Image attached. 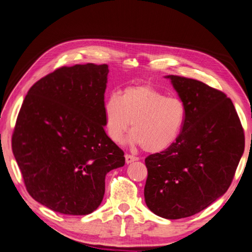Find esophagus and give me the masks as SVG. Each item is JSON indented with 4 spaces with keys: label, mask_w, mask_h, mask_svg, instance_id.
Instances as JSON below:
<instances>
[{
    "label": "esophagus",
    "mask_w": 252,
    "mask_h": 252,
    "mask_svg": "<svg viewBox=\"0 0 252 252\" xmlns=\"http://www.w3.org/2000/svg\"><path fill=\"white\" fill-rule=\"evenodd\" d=\"M125 160H126L127 164H129V163H131V162L138 161L139 158H138V157H134V156H131V155H126V156H125Z\"/></svg>",
    "instance_id": "34e87169"
}]
</instances>
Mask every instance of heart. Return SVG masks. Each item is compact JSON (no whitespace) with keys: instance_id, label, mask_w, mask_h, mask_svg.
<instances>
[{"instance_id":"obj_1","label":"heart","mask_w":252,"mask_h":252,"mask_svg":"<svg viewBox=\"0 0 252 252\" xmlns=\"http://www.w3.org/2000/svg\"><path fill=\"white\" fill-rule=\"evenodd\" d=\"M186 106L149 85L128 87L110 95L104 106L105 128L114 143L123 141L129 127V142L147 153H161L178 139L186 121Z\"/></svg>"}]
</instances>
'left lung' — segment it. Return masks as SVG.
<instances>
[{"mask_svg": "<svg viewBox=\"0 0 252 252\" xmlns=\"http://www.w3.org/2000/svg\"><path fill=\"white\" fill-rule=\"evenodd\" d=\"M186 106L178 139L145 159V202L167 220L192 216L227 192L245 147L244 130L227 95L199 80L167 75Z\"/></svg>", "mask_w": 252, "mask_h": 252, "instance_id": "obj_1", "label": "left lung"}]
</instances>
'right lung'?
<instances>
[{"label":"right lung","instance_id":"right-lung-1","mask_svg":"<svg viewBox=\"0 0 252 252\" xmlns=\"http://www.w3.org/2000/svg\"><path fill=\"white\" fill-rule=\"evenodd\" d=\"M107 64L63 66L27 92L12 153L27 192L58 213L87 215L100 205L107 173L125 164L105 132Z\"/></svg>","mask_w":252,"mask_h":252}]
</instances>
